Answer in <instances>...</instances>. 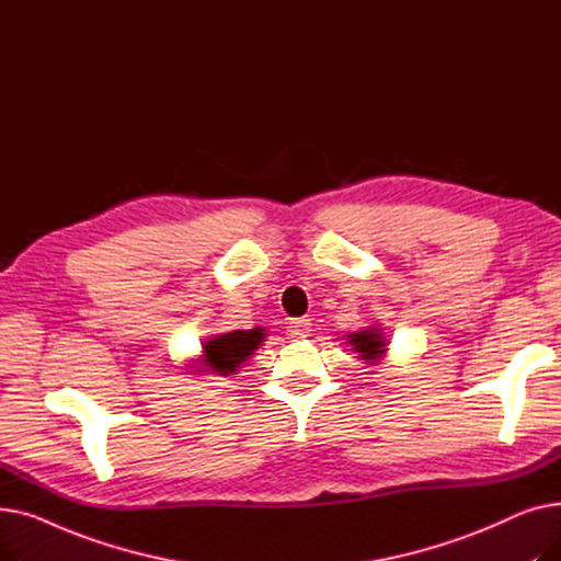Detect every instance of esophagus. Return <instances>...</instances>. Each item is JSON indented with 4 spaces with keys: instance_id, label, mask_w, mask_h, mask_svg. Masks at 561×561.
I'll return each mask as SVG.
<instances>
[{
    "instance_id": "obj_1",
    "label": "esophagus",
    "mask_w": 561,
    "mask_h": 561,
    "mask_svg": "<svg viewBox=\"0 0 561 561\" xmlns=\"http://www.w3.org/2000/svg\"><path fill=\"white\" fill-rule=\"evenodd\" d=\"M311 322H309V318H296V320H290L288 322V336L290 339H307L309 336V332H311Z\"/></svg>"
}]
</instances>
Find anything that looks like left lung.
Here are the masks:
<instances>
[{"instance_id": "1", "label": "left lung", "mask_w": 561, "mask_h": 561, "mask_svg": "<svg viewBox=\"0 0 561 561\" xmlns=\"http://www.w3.org/2000/svg\"><path fill=\"white\" fill-rule=\"evenodd\" d=\"M345 336H347L345 343L352 345L350 350L357 352L359 359L364 364L375 366L377 362H381V359L387 357L389 341H387L385 334H381L379 328H366L362 332H352V334H345Z\"/></svg>"}]
</instances>
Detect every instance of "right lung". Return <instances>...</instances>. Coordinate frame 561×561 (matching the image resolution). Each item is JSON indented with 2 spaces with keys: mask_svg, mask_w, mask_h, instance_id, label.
Wrapping results in <instances>:
<instances>
[{
  "mask_svg": "<svg viewBox=\"0 0 561 561\" xmlns=\"http://www.w3.org/2000/svg\"><path fill=\"white\" fill-rule=\"evenodd\" d=\"M265 341V330H233L227 334L211 336L209 341L202 343V355L197 364L191 368L195 375L199 373H216V375H236L252 355L254 350Z\"/></svg>",
  "mask_w": 561,
  "mask_h": 561,
  "instance_id": "add662e5",
  "label": "right lung"
}]
</instances>
